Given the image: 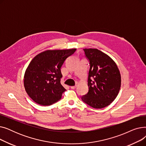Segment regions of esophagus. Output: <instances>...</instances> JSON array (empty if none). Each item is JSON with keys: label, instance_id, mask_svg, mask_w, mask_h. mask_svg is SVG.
Wrapping results in <instances>:
<instances>
[{"label": "esophagus", "instance_id": "34e87169", "mask_svg": "<svg viewBox=\"0 0 146 146\" xmlns=\"http://www.w3.org/2000/svg\"><path fill=\"white\" fill-rule=\"evenodd\" d=\"M76 88V85L73 86H70V88H71L72 89H74Z\"/></svg>", "mask_w": 146, "mask_h": 146}]
</instances>
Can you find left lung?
I'll return each mask as SVG.
<instances>
[{
    "label": "left lung",
    "instance_id": "8db88e82",
    "mask_svg": "<svg viewBox=\"0 0 146 146\" xmlns=\"http://www.w3.org/2000/svg\"><path fill=\"white\" fill-rule=\"evenodd\" d=\"M90 66L88 78L89 91L81 97L83 102L96 109L109 105L117 96L121 74L113 60L96 48L83 49Z\"/></svg>",
    "mask_w": 146,
    "mask_h": 146
}]
</instances>
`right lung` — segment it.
I'll use <instances>...</instances> for the list:
<instances>
[{"label": "right lung", "instance_id": "add662e5", "mask_svg": "<svg viewBox=\"0 0 146 146\" xmlns=\"http://www.w3.org/2000/svg\"><path fill=\"white\" fill-rule=\"evenodd\" d=\"M76 50H47L38 54L31 61L24 82L27 94L35 102L48 106L61 99L66 91L60 83L61 67Z\"/></svg>", "mask_w": 146, "mask_h": 146}]
</instances>
